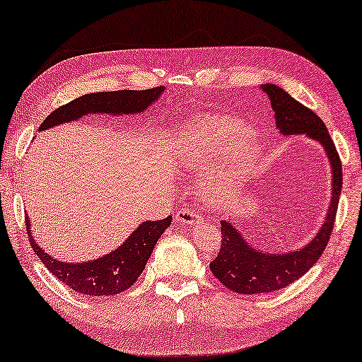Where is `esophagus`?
Listing matches in <instances>:
<instances>
[{
  "mask_svg": "<svg viewBox=\"0 0 362 362\" xmlns=\"http://www.w3.org/2000/svg\"><path fill=\"white\" fill-rule=\"evenodd\" d=\"M175 220H176V223L189 224V226H192V224H199V223L204 221L202 216H200L197 211L191 210V209H182V210L177 211L176 216H175Z\"/></svg>",
  "mask_w": 362,
  "mask_h": 362,
  "instance_id": "1",
  "label": "esophagus"
}]
</instances>
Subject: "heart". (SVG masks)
I'll use <instances>...</instances> for the list:
<instances>
[{
	"mask_svg": "<svg viewBox=\"0 0 362 362\" xmlns=\"http://www.w3.org/2000/svg\"><path fill=\"white\" fill-rule=\"evenodd\" d=\"M252 128L230 118L204 115L182 123L173 138L176 153L189 168L205 171L228 158L226 167L204 185L211 204H223L257 165L262 147L250 141Z\"/></svg>",
	"mask_w": 362,
	"mask_h": 362,
	"instance_id": "1",
	"label": "heart"
}]
</instances>
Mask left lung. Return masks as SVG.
Masks as SVG:
<instances>
[{"instance_id":"left-lung-1","label":"left lung","mask_w":362,"mask_h":362,"mask_svg":"<svg viewBox=\"0 0 362 362\" xmlns=\"http://www.w3.org/2000/svg\"><path fill=\"white\" fill-rule=\"evenodd\" d=\"M262 90L268 94L274 110L276 127L284 136L306 134L324 147L332 168V199L321 229L301 250L262 252L247 244L244 235L229 221H221V248L210 263V269L224 287L242 295L276 292L300 279L317 263L334 229L343 185L340 157L321 118L272 83L262 85Z\"/></svg>"}]
</instances>
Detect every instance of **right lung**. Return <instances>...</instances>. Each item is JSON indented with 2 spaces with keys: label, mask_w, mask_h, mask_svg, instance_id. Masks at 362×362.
Wrapping results in <instances>:
<instances>
[{
  "label": "right lung",
  "mask_w": 362,
  "mask_h": 362,
  "mask_svg": "<svg viewBox=\"0 0 362 362\" xmlns=\"http://www.w3.org/2000/svg\"><path fill=\"white\" fill-rule=\"evenodd\" d=\"M163 91V86H157L141 91L122 90L85 94V96L76 98L62 107L52 110L46 120L41 123L38 132L78 120V118L90 114H141V112L149 109V105L156 103ZM171 218L173 216L158 221H144L115 250L85 263L59 262V259L49 257L32 237L30 220L27 215L25 226L33 252L37 253L45 268L56 279L83 295L110 297V295L125 292L142 274L160 235L171 224Z\"/></svg>",
  "instance_id": "1"
}]
</instances>
